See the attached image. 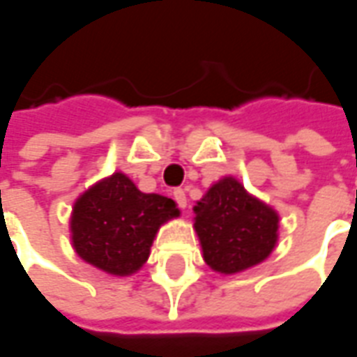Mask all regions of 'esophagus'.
Instances as JSON below:
<instances>
[{"mask_svg":"<svg viewBox=\"0 0 357 357\" xmlns=\"http://www.w3.org/2000/svg\"><path fill=\"white\" fill-rule=\"evenodd\" d=\"M174 199H176V203H178V207L185 209V205H188V197H185V191H183V190H174Z\"/></svg>","mask_w":357,"mask_h":357,"instance_id":"1","label":"esophagus"}]
</instances>
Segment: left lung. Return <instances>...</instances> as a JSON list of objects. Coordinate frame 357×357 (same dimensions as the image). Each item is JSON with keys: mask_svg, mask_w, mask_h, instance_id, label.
<instances>
[{"mask_svg": "<svg viewBox=\"0 0 357 357\" xmlns=\"http://www.w3.org/2000/svg\"><path fill=\"white\" fill-rule=\"evenodd\" d=\"M193 211L203 259L215 273L247 271L263 263L277 245L278 213L231 176L213 183Z\"/></svg>", "mask_w": 357, "mask_h": 357, "instance_id": "left-lung-1", "label": "left lung"}]
</instances>
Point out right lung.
<instances>
[{"label":"right lung","instance_id":"add662e5","mask_svg":"<svg viewBox=\"0 0 357 357\" xmlns=\"http://www.w3.org/2000/svg\"><path fill=\"white\" fill-rule=\"evenodd\" d=\"M174 217H179L174 199L142 193L116 172L75 202L70 239L82 261L108 275L128 277L148 261L158 229Z\"/></svg>","mask_w":357,"mask_h":357}]
</instances>
